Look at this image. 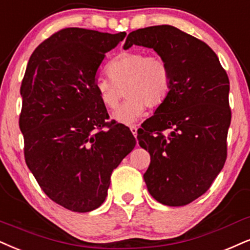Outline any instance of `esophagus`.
Listing matches in <instances>:
<instances>
[{"instance_id":"obj_1","label":"esophagus","mask_w":250,"mask_h":250,"mask_svg":"<svg viewBox=\"0 0 250 250\" xmlns=\"http://www.w3.org/2000/svg\"><path fill=\"white\" fill-rule=\"evenodd\" d=\"M130 130L132 133H133L134 137H137V133H138V126L137 125H131L130 126Z\"/></svg>"}]
</instances>
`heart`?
I'll return each mask as SVG.
<instances>
[{
	"instance_id": "heart-1",
	"label": "heart",
	"mask_w": 250,
	"mask_h": 250,
	"mask_svg": "<svg viewBox=\"0 0 250 250\" xmlns=\"http://www.w3.org/2000/svg\"><path fill=\"white\" fill-rule=\"evenodd\" d=\"M106 73L107 76L95 79L94 88L101 103L110 110L118 105L125 89L124 103L113 113V118L124 124L134 122L147 105L159 106L170 88V69L159 55L125 52L107 63Z\"/></svg>"
}]
</instances>
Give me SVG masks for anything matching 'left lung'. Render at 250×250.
<instances>
[{"mask_svg":"<svg viewBox=\"0 0 250 250\" xmlns=\"http://www.w3.org/2000/svg\"><path fill=\"white\" fill-rule=\"evenodd\" d=\"M132 45L153 48L171 78L166 100L138 131L150 155L144 180L161 204L188 205L210 189L226 161L229 76L210 46L175 26L135 30L124 48Z\"/></svg>","mask_w":250,"mask_h":250,"instance_id":"obj_1","label":"left lung"}]
</instances>
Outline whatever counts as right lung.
<instances>
[{"mask_svg": "<svg viewBox=\"0 0 250 250\" xmlns=\"http://www.w3.org/2000/svg\"><path fill=\"white\" fill-rule=\"evenodd\" d=\"M125 36L59 30L33 51L21 81L25 162L46 195L73 212L103 204L113 169L137 144L127 126L106 122L94 88L105 53Z\"/></svg>", "mask_w": 250, "mask_h": 250, "instance_id": "right-lung-1", "label": "right lung"}]
</instances>
